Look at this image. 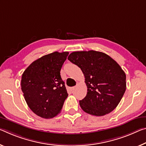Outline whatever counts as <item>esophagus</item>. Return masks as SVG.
I'll return each mask as SVG.
<instances>
[{"label": "esophagus", "instance_id": "esophagus-1", "mask_svg": "<svg viewBox=\"0 0 146 146\" xmlns=\"http://www.w3.org/2000/svg\"><path fill=\"white\" fill-rule=\"evenodd\" d=\"M75 88V87H71V88H70V90L71 91H73V90H74V89Z\"/></svg>", "mask_w": 146, "mask_h": 146}]
</instances>
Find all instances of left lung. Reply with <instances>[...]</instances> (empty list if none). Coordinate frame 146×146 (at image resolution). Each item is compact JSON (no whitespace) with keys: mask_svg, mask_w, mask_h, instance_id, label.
Returning <instances> with one entry per match:
<instances>
[{"mask_svg":"<svg viewBox=\"0 0 146 146\" xmlns=\"http://www.w3.org/2000/svg\"><path fill=\"white\" fill-rule=\"evenodd\" d=\"M68 59L81 69L87 94L79 101L88 114L102 116L114 110L126 90V75L119 65L105 53L96 50L71 53Z\"/></svg>","mask_w":146,"mask_h":146,"instance_id":"obj_1","label":"left lung"}]
</instances>
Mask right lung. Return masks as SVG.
I'll return each mask as SVG.
<instances>
[{
  "label": "right lung",
  "mask_w": 146,
  "mask_h": 146,
  "mask_svg": "<svg viewBox=\"0 0 146 146\" xmlns=\"http://www.w3.org/2000/svg\"><path fill=\"white\" fill-rule=\"evenodd\" d=\"M68 52H54L40 58L23 73L21 90L28 106L43 118H52L61 112L68 94L60 76Z\"/></svg>",
  "instance_id": "add662e5"
}]
</instances>
